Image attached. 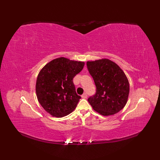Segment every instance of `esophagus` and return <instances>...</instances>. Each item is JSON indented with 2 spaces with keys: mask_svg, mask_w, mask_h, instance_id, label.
Wrapping results in <instances>:
<instances>
[{
  "mask_svg": "<svg viewBox=\"0 0 160 160\" xmlns=\"http://www.w3.org/2000/svg\"><path fill=\"white\" fill-rule=\"evenodd\" d=\"M82 98H87V93H84L82 95Z\"/></svg>",
  "mask_w": 160,
  "mask_h": 160,
  "instance_id": "1",
  "label": "esophagus"
}]
</instances>
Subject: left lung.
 <instances>
[{
  "label": "left lung",
  "mask_w": 160,
  "mask_h": 160,
  "mask_svg": "<svg viewBox=\"0 0 160 160\" xmlns=\"http://www.w3.org/2000/svg\"><path fill=\"white\" fill-rule=\"evenodd\" d=\"M87 69L96 87V94L88 98L93 110L104 116L118 113L127 102L129 83L124 71L108 59L88 61Z\"/></svg>",
  "instance_id": "left-lung-1"
}]
</instances>
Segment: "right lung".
Masks as SVG:
<instances>
[{"mask_svg": "<svg viewBox=\"0 0 160 160\" xmlns=\"http://www.w3.org/2000/svg\"><path fill=\"white\" fill-rule=\"evenodd\" d=\"M84 66V62L60 57L40 70L36 80V96L47 113L62 118L76 108L81 97L76 93L73 79Z\"/></svg>", "mask_w": 160, "mask_h": 160, "instance_id": "1", "label": "right lung"}]
</instances>
